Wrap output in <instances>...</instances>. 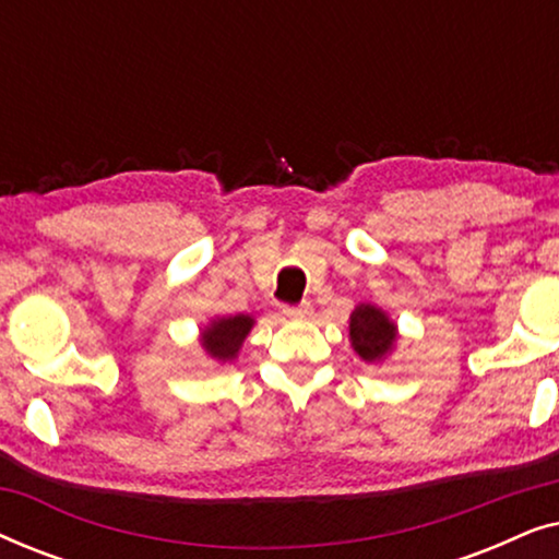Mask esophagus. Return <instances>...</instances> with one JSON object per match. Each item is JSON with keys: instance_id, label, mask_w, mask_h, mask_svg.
I'll use <instances>...</instances> for the list:
<instances>
[{"instance_id": "esophagus-1", "label": "esophagus", "mask_w": 559, "mask_h": 559, "mask_svg": "<svg viewBox=\"0 0 559 559\" xmlns=\"http://www.w3.org/2000/svg\"><path fill=\"white\" fill-rule=\"evenodd\" d=\"M282 312H285V316L293 318V320H302V318H308L310 312H312V305L308 300H302L300 305H285V308H282Z\"/></svg>"}]
</instances>
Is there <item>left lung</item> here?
I'll use <instances>...</instances> for the list:
<instances>
[{
  "label": "left lung",
  "mask_w": 559,
  "mask_h": 559,
  "mask_svg": "<svg viewBox=\"0 0 559 559\" xmlns=\"http://www.w3.org/2000/svg\"><path fill=\"white\" fill-rule=\"evenodd\" d=\"M350 343L364 361H381L396 341V328L384 312L373 305H358L350 312Z\"/></svg>",
  "instance_id": "obj_1"
}]
</instances>
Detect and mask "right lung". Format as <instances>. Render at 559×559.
<instances>
[{
  "label": "right lung",
  "instance_id": "obj_1",
  "mask_svg": "<svg viewBox=\"0 0 559 559\" xmlns=\"http://www.w3.org/2000/svg\"><path fill=\"white\" fill-rule=\"evenodd\" d=\"M254 320L249 316H234V318H221L216 323H211L209 331L203 333V348L209 350L218 361H228L239 354L243 338H247Z\"/></svg>",
  "mask_w": 559,
  "mask_h": 559
}]
</instances>
